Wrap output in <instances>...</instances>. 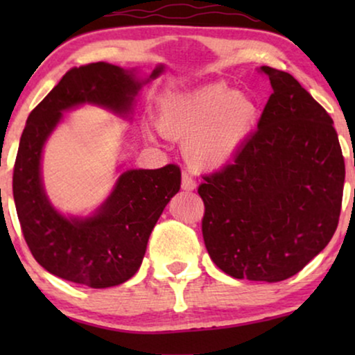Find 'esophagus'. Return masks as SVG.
I'll use <instances>...</instances> for the list:
<instances>
[{"instance_id":"1","label":"esophagus","mask_w":355,"mask_h":355,"mask_svg":"<svg viewBox=\"0 0 355 355\" xmlns=\"http://www.w3.org/2000/svg\"><path fill=\"white\" fill-rule=\"evenodd\" d=\"M181 187L184 189V191H193V189L197 187V182L196 179H193L191 174L189 173H182V182H181Z\"/></svg>"}]
</instances>
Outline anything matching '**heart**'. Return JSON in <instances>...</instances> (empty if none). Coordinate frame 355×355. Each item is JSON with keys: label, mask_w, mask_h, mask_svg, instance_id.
I'll return each mask as SVG.
<instances>
[{"label": "heart", "mask_w": 355, "mask_h": 355, "mask_svg": "<svg viewBox=\"0 0 355 355\" xmlns=\"http://www.w3.org/2000/svg\"><path fill=\"white\" fill-rule=\"evenodd\" d=\"M259 119L250 96L216 82L189 94L169 96L163 103L159 129L184 140L189 162L200 168H220L244 147Z\"/></svg>", "instance_id": "b5f03b06"}]
</instances>
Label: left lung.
I'll return each instance as SVG.
<instances>
[{
    "mask_svg": "<svg viewBox=\"0 0 355 355\" xmlns=\"http://www.w3.org/2000/svg\"><path fill=\"white\" fill-rule=\"evenodd\" d=\"M273 94L254 134L198 187L213 263L237 279L299 273L331 241L346 168L333 119L284 71L261 66Z\"/></svg>",
    "mask_w": 355,
    "mask_h": 355,
    "instance_id": "obj_1",
    "label": "left lung"
}]
</instances>
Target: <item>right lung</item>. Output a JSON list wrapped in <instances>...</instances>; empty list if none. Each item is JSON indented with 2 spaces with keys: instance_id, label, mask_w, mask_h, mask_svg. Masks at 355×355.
<instances>
[{
  "instance_id": "right-lung-1",
  "label": "right lung",
  "mask_w": 355,
  "mask_h": 355,
  "mask_svg": "<svg viewBox=\"0 0 355 355\" xmlns=\"http://www.w3.org/2000/svg\"><path fill=\"white\" fill-rule=\"evenodd\" d=\"M163 72L158 66L150 79ZM142 87L132 71L108 62L72 67L27 118L12 174L21 230L33 259L51 275L103 289L123 284L142 265L148 237L164 207L181 189V169H129L95 215L64 216L48 200L42 184L43 145L62 111L94 103L118 114L132 110Z\"/></svg>"
}]
</instances>
